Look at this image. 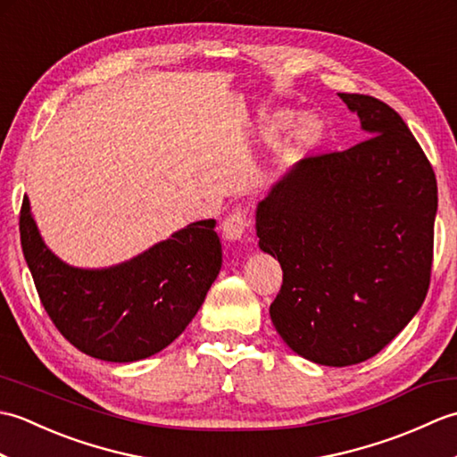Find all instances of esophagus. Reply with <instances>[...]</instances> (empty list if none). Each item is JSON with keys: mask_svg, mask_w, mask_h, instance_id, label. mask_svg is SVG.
<instances>
[{"mask_svg": "<svg viewBox=\"0 0 457 457\" xmlns=\"http://www.w3.org/2000/svg\"><path fill=\"white\" fill-rule=\"evenodd\" d=\"M249 223H251L249 213L245 210L237 208V210L231 212L226 220H223L221 234L228 241H237V239L244 237V234L249 228Z\"/></svg>", "mask_w": 457, "mask_h": 457, "instance_id": "34e87169", "label": "esophagus"}]
</instances>
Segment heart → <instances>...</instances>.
Segmentation results:
<instances>
[{"label": "heart", "instance_id": "1", "mask_svg": "<svg viewBox=\"0 0 457 457\" xmlns=\"http://www.w3.org/2000/svg\"><path fill=\"white\" fill-rule=\"evenodd\" d=\"M293 120V112L288 110H277L267 118L265 121V131L267 133H277L280 129H285L287 125ZM324 133V125L320 121V118L312 113H306L303 118H298L293 125H290L288 131V145L295 149H304V147H312L320 141Z\"/></svg>", "mask_w": 457, "mask_h": 457}]
</instances>
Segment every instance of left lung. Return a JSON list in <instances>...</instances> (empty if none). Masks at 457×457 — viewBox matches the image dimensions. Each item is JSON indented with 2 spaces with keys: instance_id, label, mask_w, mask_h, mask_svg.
<instances>
[{
  "instance_id": "8db88e82",
  "label": "left lung",
  "mask_w": 457,
  "mask_h": 457,
  "mask_svg": "<svg viewBox=\"0 0 457 457\" xmlns=\"http://www.w3.org/2000/svg\"><path fill=\"white\" fill-rule=\"evenodd\" d=\"M339 98L371 137L295 164L255 216L259 247L283 269L270 320L295 353L329 367L377 355L419 312L438 210L432 164L401 115L373 96Z\"/></svg>"
}]
</instances>
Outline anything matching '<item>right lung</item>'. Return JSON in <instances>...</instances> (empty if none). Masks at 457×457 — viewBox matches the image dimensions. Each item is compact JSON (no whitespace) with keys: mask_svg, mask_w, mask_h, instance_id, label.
I'll list each match as a JSON object with an SVG mask.
<instances>
[{"mask_svg":"<svg viewBox=\"0 0 457 457\" xmlns=\"http://www.w3.org/2000/svg\"><path fill=\"white\" fill-rule=\"evenodd\" d=\"M216 220L194 221L145 253L110 269L58 259L38 234L29 198L19 216L23 255L48 318L82 353L129 363L177 339L221 269Z\"/></svg>","mask_w":457,"mask_h":457,"instance_id":"obj_1","label":"right lung"}]
</instances>
